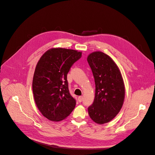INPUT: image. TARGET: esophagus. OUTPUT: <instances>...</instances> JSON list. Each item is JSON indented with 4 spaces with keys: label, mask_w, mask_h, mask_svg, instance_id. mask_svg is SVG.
Returning <instances> with one entry per match:
<instances>
[{
    "label": "esophagus",
    "mask_w": 155,
    "mask_h": 155,
    "mask_svg": "<svg viewBox=\"0 0 155 155\" xmlns=\"http://www.w3.org/2000/svg\"><path fill=\"white\" fill-rule=\"evenodd\" d=\"M82 100H83V96H79V97H78V102L81 103V102L82 101Z\"/></svg>",
    "instance_id": "34e87169"
}]
</instances>
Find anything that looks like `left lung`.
<instances>
[{
	"label": "left lung",
	"instance_id": "left-lung-1",
	"mask_svg": "<svg viewBox=\"0 0 155 155\" xmlns=\"http://www.w3.org/2000/svg\"><path fill=\"white\" fill-rule=\"evenodd\" d=\"M95 82V96L88 108L90 118L104 124L113 119L120 110L125 98V85L120 70L112 58L101 51L88 55Z\"/></svg>",
	"mask_w": 155,
	"mask_h": 155
}]
</instances>
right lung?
Here are the masks:
<instances>
[{
	"mask_svg": "<svg viewBox=\"0 0 155 155\" xmlns=\"http://www.w3.org/2000/svg\"><path fill=\"white\" fill-rule=\"evenodd\" d=\"M81 54L77 50L53 48L45 52L36 64L32 83L34 100L41 114L49 120H64L75 107L67 75Z\"/></svg>",
	"mask_w": 155,
	"mask_h": 155,
	"instance_id": "right-lung-1",
	"label": "right lung"
}]
</instances>
